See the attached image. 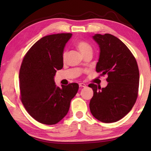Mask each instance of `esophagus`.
I'll use <instances>...</instances> for the list:
<instances>
[{"mask_svg":"<svg viewBox=\"0 0 151 151\" xmlns=\"http://www.w3.org/2000/svg\"><path fill=\"white\" fill-rule=\"evenodd\" d=\"M79 86L80 87H86V85L85 83H79Z\"/></svg>","mask_w":151,"mask_h":151,"instance_id":"esophagus-1","label":"esophagus"}]
</instances>
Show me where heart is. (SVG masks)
Listing matches in <instances>:
<instances>
[{
    "label": "heart",
    "mask_w": 151,
    "mask_h": 151,
    "mask_svg": "<svg viewBox=\"0 0 151 151\" xmlns=\"http://www.w3.org/2000/svg\"><path fill=\"white\" fill-rule=\"evenodd\" d=\"M76 47L80 51L81 53L83 55H85L86 53L88 52H93V50H92V48L90 45H89L87 42L85 41H78L76 44ZM66 58V52H64L63 55V60H65Z\"/></svg>",
    "instance_id": "1"
}]
</instances>
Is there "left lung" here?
<instances>
[{"instance_id":"1","label":"left lung","mask_w":151,"mask_h":151,"mask_svg":"<svg viewBox=\"0 0 151 151\" xmlns=\"http://www.w3.org/2000/svg\"><path fill=\"white\" fill-rule=\"evenodd\" d=\"M93 39L100 48L96 71L107 75L108 85L101 88L93 83L89 104L92 114L103 122H116L129 113L138 96L139 71L137 60L128 47L111 34H96Z\"/></svg>"}]
</instances>
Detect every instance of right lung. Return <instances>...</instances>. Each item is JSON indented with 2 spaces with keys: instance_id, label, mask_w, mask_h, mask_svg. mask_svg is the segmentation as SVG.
<instances>
[{
  "instance_id": "obj_1",
  "label": "right lung",
  "mask_w": 151,
  "mask_h": 151,
  "mask_svg": "<svg viewBox=\"0 0 151 151\" xmlns=\"http://www.w3.org/2000/svg\"><path fill=\"white\" fill-rule=\"evenodd\" d=\"M71 33L46 36L27 52L19 72L20 99L36 121L51 125L61 121L78 90L77 83L55 85L54 76L63 67V55Z\"/></svg>"
}]
</instances>
